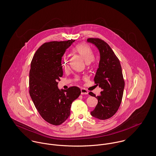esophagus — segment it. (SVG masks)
<instances>
[{
    "label": "esophagus",
    "mask_w": 156,
    "mask_h": 156,
    "mask_svg": "<svg viewBox=\"0 0 156 156\" xmlns=\"http://www.w3.org/2000/svg\"><path fill=\"white\" fill-rule=\"evenodd\" d=\"M81 94H83V95H84H84H87L88 93V91L85 88H81Z\"/></svg>",
    "instance_id": "34e87169"
}]
</instances>
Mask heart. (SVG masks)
Wrapping results in <instances>:
<instances>
[{
  "label": "heart",
  "mask_w": 156,
  "mask_h": 156,
  "mask_svg": "<svg viewBox=\"0 0 156 156\" xmlns=\"http://www.w3.org/2000/svg\"><path fill=\"white\" fill-rule=\"evenodd\" d=\"M73 52L78 54L83 58L86 61V63L91 62L94 58V56L93 52L92 51L90 47L84 42L80 43L76 45L72 48ZM62 65L65 69H67L68 68V60L66 58H64L62 62ZM75 81H80L81 78L78 75H76L74 78Z\"/></svg>",
  "instance_id": "obj_1"
}]
</instances>
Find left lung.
I'll use <instances>...</instances> for the list:
<instances>
[{
    "label": "left lung",
    "instance_id": "1",
    "mask_svg": "<svg viewBox=\"0 0 156 156\" xmlns=\"http://www.w3.org/2000/svg\"><path fill=\"white\" fill-rule=\"evenodd\" d=\"M87 41L94 44L100 52L101 60L94 81L102 89L97 97L91 91L88 93L98 100L91 115L99 120H106L117 112L122 101L125 83L121 65L117 55L104 40L91 37Z\"/></svg>",
    "mask_w": 156,
    "mask_h": 156
}]
</instances>
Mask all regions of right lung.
I'll list each match as a JSON object with an SVG mask.
<instances>
[{"label":"right lung","instance_id":"right-lung-1","mask_svg":"<svg viewBox=\"0 0 156 156\" xmlns=\"http://www.w3.org/2000/svg\"><path fill=\"white\" fill-rule=\"evenodd\" d=\"M74 41L43 44L35 52L29 72V94L45 121L58 126L66 121L72 102L81 94L78 87L60 91L58 81L63 76L62 57Z\"/></svg>","mask_w":156,"mask_h":156}]
</instances>
